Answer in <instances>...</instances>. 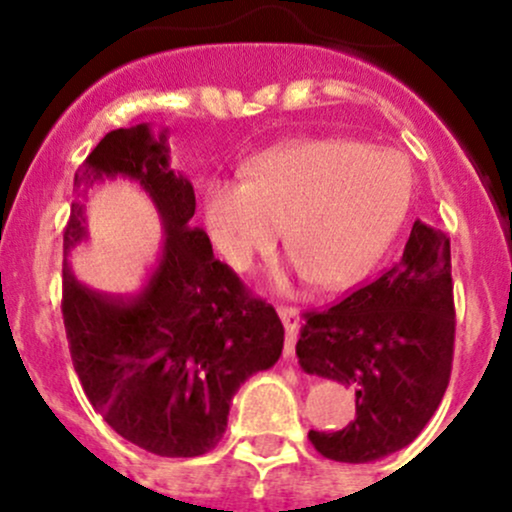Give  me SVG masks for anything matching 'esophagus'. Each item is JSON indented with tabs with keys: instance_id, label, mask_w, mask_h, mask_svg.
Returning a JSON list of instances; mask_svg holds the SVG:
<instances>
[{
	"instance_id": "34e87169",
	"label": "esophagus",
	"mask_w": 512,
	"mask_h": 512,
	"mask_svg": "<svg viewBox=\"0 0 512 512\" xmlns=\"http://www.w3.org/2000/svg\"><path fill=\"white\" fill-rule=\"evenodd\" d=\"M276 313H279L281 322H284L286 327L284 354L286 358H293V354H296V337H298V330H301V315H298L296 308H289V305H279Z\"/></svg>"
}]
</instances>
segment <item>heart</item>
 Instances as JSON below:
<instances>
[{"label": "heart", "mask_w": 512, "mask_h": 512, "mask_svg": "<svg viewBox=\"0 0 512 512\" xmlns=\"http://www.w3.org/2000/svg\"><path fill=\"white\" fill-rule=\"evenodd\" d=\"M245 182L204 190V228L228 267L245 272L284 250L317 289L358 284L383 255L409 209L407 158L356 139H303L252 158Z\"/></svg>", "instance_id": "obj_1"}]
</instances>
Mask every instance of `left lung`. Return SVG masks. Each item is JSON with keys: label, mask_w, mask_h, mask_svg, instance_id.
I'll use <instances>...</instances> for the list:
<instances>
[{"label": "left lung", "mask_w": 512, "mask_h": 512, "mask_svg": "<svg viewBox=\"0 0 512 512\" xmlns=\"http://www.w3.org/2000/svg\"><path fill=\"white\" fill-rule=\"evenodd\" d=\"M452 342L450 238L416 221L395 267L342 303L305 315L296 344L301 368L356 390V419L337 433L310 431L315 450L363 464L407 448L445 395Z\"/></svg>", "instance_id": "left-lung-1"}]
</instances>
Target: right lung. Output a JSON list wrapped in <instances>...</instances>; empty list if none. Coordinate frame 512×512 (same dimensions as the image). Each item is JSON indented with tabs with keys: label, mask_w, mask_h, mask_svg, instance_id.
Returning a JSON list of instances; mask_svg holds the SVG:
<instances>
[{
	"label": "right lung",
	"mask_w": 512,
	"mask_h": 512,
	"mask_svg": "<svg viewBox=\"0 0 512 512\" xmlns=\"http://www.w3.org/2000/svg\"><path fill=\"white\" fill-rule=\"evenodd\" d=\"M129 177L150 195L164 231L140 286L103 294L81 285L68 255L87 236L93 184ZM64 231L62 315L74 370L103 421L137 448L197 457L216 448L238 387L279 361L284 325L219 262L195 216V190L170 170L168 129H113L74 173Z\"/></svg>",
	"instance_id": "add662e5"
}]
</instances>
